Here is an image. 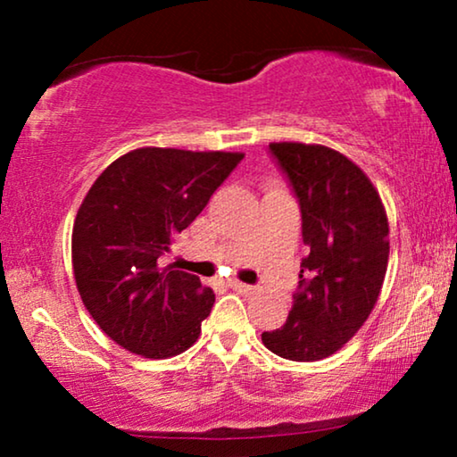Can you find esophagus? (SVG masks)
<instances>
[{"mask_svg": "<svg viewBox=\"0 0 457 457\" xmlns=\"http://www.w3.org/2000/svg\"><path fill=\"white\" fill-rule=\"evenodd\" d=\"M228 287H230V289L243 293V295H252V293H253V287L252 285L239 283V280H228Z\"/></svg>", "mask_w": 457, "mask_h": 457, "instance_id": "34e87169", "label": "esophagus"}]
</instances>
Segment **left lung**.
Here are the masks:
<instances>
[{"label":"left lung","instance_id":"8db88e82","mask_svg":"<svg viewBox=\"0 0 457 457\" xmlns=\"http://www.w3.org/2000/svg\"><path fill=\"white\" fill-rule=\"evenodd\" d=\"M302 210L308 255L283 327L262 333L272 353L316 361L345 345L377 305L389 262V222L360 166L324 145L270 143Z\"/></svg>","mask_w":457,"mask_h":457}]
</instances>
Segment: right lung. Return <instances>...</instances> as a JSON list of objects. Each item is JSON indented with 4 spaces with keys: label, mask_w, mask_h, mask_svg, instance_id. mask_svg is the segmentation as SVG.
<instances>
[{
    "label": "right lung",
    "mask_w": 457,
    "mask_h": 457,
    "mask_svg": "<svg viewBox=\"0 0 457 457\" xmlns=\"http://www.w3.org/2000/svg\"><path fill=\"white\" fill-rule=\"evenodd\" d=\"M245 154L141 147L99 174L77 212L72 268L99 328L130 353L164 360L197 341L214 291L162 266Z\"/></svg>",
    "instance_id": "1"
}]
</instances>
